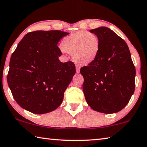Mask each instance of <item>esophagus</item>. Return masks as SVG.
I'll use <instances>...</instances> for the list:
<instances>
[{"label":"esophagus","instance_id":"obj_1","mask_svg":"<svg viewBox=\"0 0 147 147\" xmlns=\"http://www.w3.org/2000/svg\"><path fill=\"white\" fill-rule=\"evenodd\" d=\"M80 67H79L78 65H76V73H80Z\"/></svg>","mask_w":147,"mask_h":147}]
</instances>
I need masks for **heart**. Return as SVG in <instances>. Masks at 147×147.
Here are the masks:
<instances>
[{"label":"heart","instance_id":"heart-1","mask_svg":"<svg viewBox=\"0 0 147 147\" xmlns=\"http://www.w3.org/2000/svg\"><path fill=\"white\" fill-rule=\"evenodd\" d=\"M64 52L70 53L77 63L86 65L96 59L99 51V40L94 33L78 31L65 36L61 43Z\"/></svg>","mask_w":147,"mask_h":147}]
</instances>
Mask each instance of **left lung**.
Here are the masks:
<instances>
[{
	"instance_id": "left-lung-1",
	"label": "left lung",
	"mask_w": 147,
	"mask_h": 147,
	"mask_svg": "<svg viewBox=\"0 0 147 147\" xmlns=\"http://www.w3.org/2000/svg\"><path fill=\"white\" fill-rule=\"evenodd\" d=\"M99 40L97 57L80 69L83 92L93 110L116 113L127 105L135 90L136 69L125 42L111 29H92Z\"/></svg>"
}]
</instances>
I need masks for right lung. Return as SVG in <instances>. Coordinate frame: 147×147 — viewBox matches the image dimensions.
I'll use <instances>...</instances> for the list:
<instances>
[{
  "label": "right lung",
  "instance_id": "obj_1",
  "mask_svg": "<svg viewBox=\"0 0 147 147\" xmlns=\"http://www.w3.org/2000/svg\"><path fill=\"white\" fill-rule=\"evenodd\" d=\"M61 31L28 32L11 55L7 81L19 105L34 114L48 113L61 104L76 73L72 61L62 63L57 44L69 34Z\"/></svg>",
  "mask_w": 147,
  "mask_h": 147
}]
</instances>
